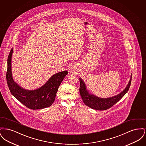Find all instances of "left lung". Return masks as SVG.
<instances>
[{
  "instance_id": "left-lung-1",
  "label": "left lung",
  "mask_w": 146,
  "mask_h": 146,
  "mask_svg": "<svg viewBox=\"0 0 146 146\" xmlns=\"http://www.w3.org/2000/svg\"><path fill=\"white\" fill-rule=\"evenodd\" d=\"M131 78L132 75H131L129 82L124 90L117 95L109 98H100L94 95L93 94H91L87 90L86 85L82 79L79 78V91L80 96L83 101L84 103L91 108L100 111L108 110V108L111 107L114 104L118 102L128 91L131 85Z\"/></svg>"
}]
</instances>
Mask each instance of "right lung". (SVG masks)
I'll return each instance as SVG.
<instances>
[{"instance_id": "1", "label": "right lung", "mask_w": 146, "mask_h": 146, "mask_svg": "<svg viewBox=\"0 0 146 146\" xmlns=\"http://www.w3.org/2000/svg\"><path fill=\"white\" fill-rule=\"evenodd\" d=\"M11 49L7 58V81L11 94L23 105L32 110H41L50 107L55 100L56 93L64 78L68 74L67 70L58 72L51 76L42 87L34 90L25 89L14 82L11 72Z\"/></svg>"}]
</instances>
